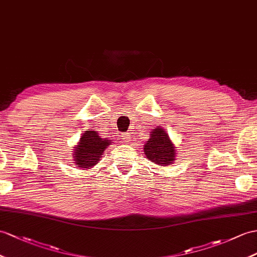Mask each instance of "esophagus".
Listing matches in <instances>:
<instances>
[{
  "label": "esophagus",
  "instance_id": "obj_1",
  "mask_svg": "<svg viewBox=\"0 0 257 257\" xmlns=\"http://www.w3.org/2000/svg\"><path fill=\"white\" fill-rule=\"evenodd\" d=\"M122 140L124 142H131V141H132V135H131L130 133H123L122 134Z\"/></svg>",
  "mask_w": 257,
  "mask_h": 257
}]
</instances>
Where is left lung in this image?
I'll return each mask as SVG.
<instances>
[{"mask_svg": "<svg viewBox=\"0 0 257 257\" xmlns=\"http://www.w3.org/2000/svg\"><path fill=\"white\" fill-rule=\"evenodd\" d=\"M149 135V140L144 145L146 158L159 166H170L176 160L177 155L170 137L162 127L154 128Z\"/></svg>", "mask_w": 257, "mask_h": 257, "instance_id": "1", "label": "left lung"}]
</instances>
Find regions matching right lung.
<instances>
[{"label":"right lung","instance_id":"obj_1","mask_svg":"<svg viewBox=\"0 0 257 257\" xmlns=\"http://www.w3.org/2000/svg\"><path fill=\"white\" fill-rule=\"evenodd\" d=\"M111 144L110 140L102 139L96 131H86L74 147V164L81 169L92 168L98 164L105 148Z\"/></svg>","mask_w":257,"mask_h":257}]
</instances>
